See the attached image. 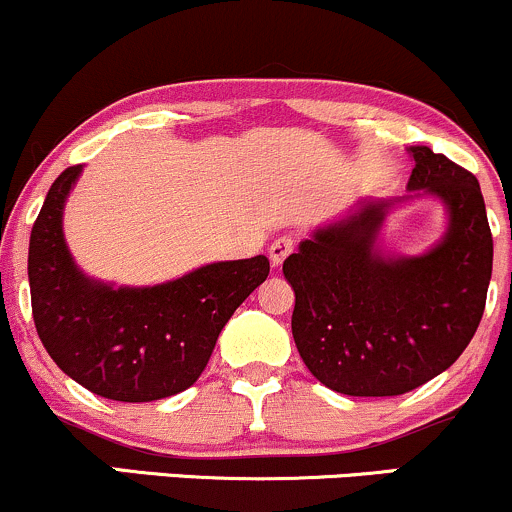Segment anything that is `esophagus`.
I'll use <instances>...</instances> for the list:
<instances>
[{
	"instance_id": "obj_1",
	"label": "esophagus",
	"mask_w": 512,
	"mask_h": 512,
	"mask_svg": "<svg viewBox=\"0 0 512 512\" xmlns=\"http://www.w3.org/2000/svg\"><path fill=\"white\" fill-rule=\"evenodd\" d=\"M292 251H295V239L292 237H287V234H283V237H278L271 244V251H268V256H271V263L275 268L280 266V263L285 261L287 256L292 254Z\"/></svg>"
}]
</instances>
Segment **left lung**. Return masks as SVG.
<instances>
[{"label":"left lung","instance_id":"1","mask_svg":"<svg viewBox=\"0 0 512 512\" xmlns=\"http://www.w3.org/2000/svg\"><path fill=\"white\" fill-rule=\"evenodd\" d=\"M411 152V191L438 195L450 210V229L433 251L377 256L387 203H375L343 225L319 229L283 263L295 290V346L333 392H411L455 363L484 317L493 237L479 181L430 147Z\"/></svg>","mask_w":512,"mask_h":512}]
</instances>
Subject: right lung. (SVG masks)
<instances>
[{
	"label": "right lung",
	"mask_w": 512,
	"mask_h": 512,
	"mask_svg": "<svg viewBox=\"0 0 512 512\" xmlns=\"http://www.w3.org/2000/svg\"><path fill=\"white\" fill-rule=\"evenodd\" d=\"M79 171L82 164L57 176L33 222L28 280L40 341L65 375L106 399L135 404L179 394L198 380L220 331L271 263L266 256L210 263L142 290L91 283L62 237V205Z\"/></svg>",
	"instance_id": "add662e5"
}]
</instances>
